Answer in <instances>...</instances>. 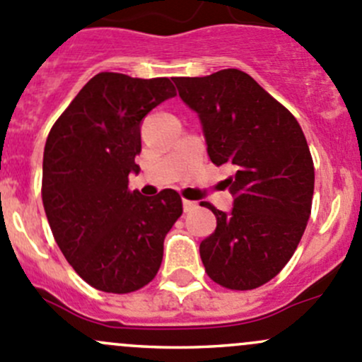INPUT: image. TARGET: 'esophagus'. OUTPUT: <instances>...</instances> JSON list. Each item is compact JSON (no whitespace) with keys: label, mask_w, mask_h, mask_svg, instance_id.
<instances>
[{"label":"esophagus","mask_w":362,"mask_h":362,"mask_svg":"<svg viewBox=\"0 0 362 362\" xmlns=\"http://www.w3.org/2000/svg\"><path fill=\"white\" fill-rule=\"evenodd\" d=\"M182 204H184V211H185V214H189V211H194L196 208H198V203H196V202H189V199H184V202H182Z\"/></svg>","instance_id":"obj_1"}]
</instances>
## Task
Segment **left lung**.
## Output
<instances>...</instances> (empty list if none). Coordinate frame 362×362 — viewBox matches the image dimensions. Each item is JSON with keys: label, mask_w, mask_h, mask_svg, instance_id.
Listing matches in <instances>:
<instances>
[{"label": "left lung", "mask_w": 362, "mask_h": 362, "mask_svg": "<svg viewBox=\"0 0 362 362\" xmlns=\"http://www.w3.org/2000/svg\"><path fill=\"white\" fill-rule=\"evenodd\" d=\"M202 120L211 163L235 175L231 214L203 202L217 228L199 245L204 272L226 289L269 282L293 257L312 214L315 171L296 117L250 75L229 68L173 78Z\"/></svg>", "instance_id": "1"}]
</instances>
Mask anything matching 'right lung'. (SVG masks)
I'll return each instance as SVG.
<instances>
[{
	"label": "right lung",
	"instance_id": "obj_1",
	"mask_svg": "<svg viewBox=\"0 0 362 362\" xmlns=\"http://www.w3.org/2000/svg\"><path fill=\"white\" fill-rule=\"evenodd\" d=\"M177 96L170 78L103 71L80 89L47 136L42 199L52 235L71 268L94 289L127 294L154 280L164 236L182 215L173 189L145 198L138 173L140 124Z\"/></svg>",
	"mask_w": 362,
	"mask_h": 362
}]
</instances>
